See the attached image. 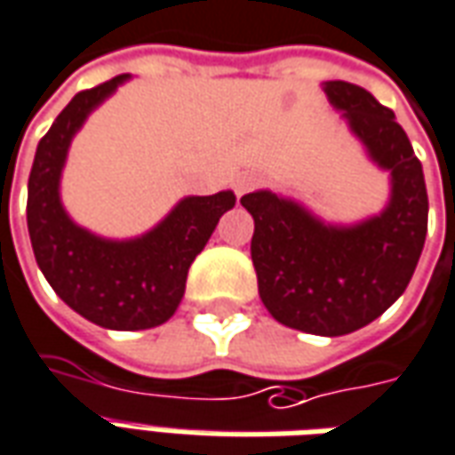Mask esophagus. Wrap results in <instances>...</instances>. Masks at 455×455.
Segmentation results:
<instances>
[{"mask_svg": "<svg viewBox=\"0 0 455 455\" xmlns=\"http://www.w3.org/2000/svg\"><path fill=\"white\" fill-rule=\"evenodd\" d=\"M259 184V177L256 174H238L236 180H234V189H236V195H246L249 189H253Z\"/></svg>", "mask_w": 455, "mask_h": 455, "instance_id": "1", "label": "esophagus"}]
</instances>
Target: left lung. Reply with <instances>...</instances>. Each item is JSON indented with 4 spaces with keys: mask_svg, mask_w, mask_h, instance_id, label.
<instances>
[{
    "mask_svg": "<svg viewBox=\"0 0 455 455\" xmlns=\"http://www.w3.org/2000/svg\"><path fill=\"white\" fill-rule=\"evenodd\" d=\"M330 106L379 170L389 202L357 224H330L300 202L259 189L241 196L253 217L251 259L259 295L281 325L339 338L370 325L404 293L427 241L421 162L389 108L360 85L323 84Z\"/></svg>",
    "mask_w": 455,
    "mask_h": 455,
    "instance_id": "1",
    "label": "left lung"
}]
</instances>
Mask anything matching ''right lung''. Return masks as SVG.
<instances>
[{
	"mask_svg": "<svg viewBox=\"0 0 455 455\" xmlns=\"http://www.w3.org/2000/svg\"><path fill=\"white\" fill-rule=\"evenodd\" d=\"M130 76L81 91L41 138L28 174L27 224L41 273L63 303L108 330H148L180 307L192 260L219 219L234 209L231 189L184 196L157 227L135 238H103L78 227L61 202V172L76 132Z\"/></svg>",
	"mask_w": 455,
	"mask_h": 455,
	"instance_id": "right-lung-1",
	"label": "right lung"
}]
</instances>
